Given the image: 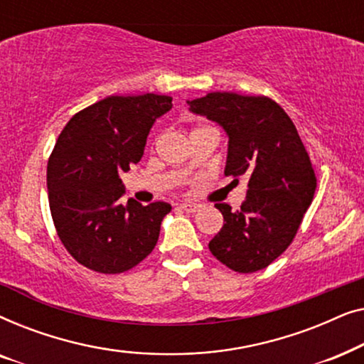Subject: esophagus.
I'll return each instance as SVG.
<instances>
[{"label": "esophagus", "instance_id": "esophagus-1", "mask_svg": "<svg viewBox=\"0 0 364 364\" xmlns=\"http://www.w3.org/2000/svg\"><path fill=\"white\" fill-rule=\"evenodd\" d=\"M182 208V210H186V212H191V213H193V212H197L198 208H200V205H198V203H191V202H183V203H181V205H178Z\"/></svg>", "mask_w": 364, "mask_h": 364}]
</instances>
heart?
<instances>
[{
	"label": "heart",
	"mask_w": 364,
	"mask_h": 364,
	"mask_svg": "<svg viewBox=\"0 0 364 364\" xmlns=\"http://www.w3.org/2000/svg\"><path fill=\"white\" fill-rule=\"evenodd\" d=\"M202 127H207V126H200V127H197V129H202ZM197 129H193V131H197Z\"/></svg>",
	"instance_id": "heart-1"
}]
</instances>
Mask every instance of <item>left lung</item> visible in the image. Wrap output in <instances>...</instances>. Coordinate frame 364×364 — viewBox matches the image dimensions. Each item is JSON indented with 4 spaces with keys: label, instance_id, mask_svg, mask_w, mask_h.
I'll return each instance as SVG.
<instances>
[{
    "label": "left lung",
    "instance_id": "8db88e82",
    "mask_svg": "<svg viewBox=\"0 0 364 364\" xmlns=\"http://www.w3.org/2000/svg\"><path fill=\"white\" fill-rule=\"evenodd\" d=\"M187 104L228 134L225 176L237 182L248 178L238 210L215 203L223 227L208 248L233 272L267 268L290 247L316 191L315 171L295 124L267 96L208 92Z\"/></svg>",
    "mask_w": 364,
    "mask_h": 364
}]
</instances>
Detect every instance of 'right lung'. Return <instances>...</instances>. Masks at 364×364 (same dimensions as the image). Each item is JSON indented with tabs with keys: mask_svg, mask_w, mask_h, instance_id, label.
Wrapping results in <instances>:
<instances>
[{
	"mask_svg": "<svg viewBox=\"0 0 364 364\" xmlns=\"http://www.w3.org/2000/svg\"><path fill=\"white\" fill-rule=\"evenodd\" d=\"M172 107L171 96H109L66 124L48 161L49 208L59 240L82 267L122 273L159 240L171 203L122 205V181L141 161L152 124Z\"/></svg>",
	"mask_w": 364,
	"mask_h": 364,
	"instance_id": "right-lung-1",
	"label": "right lung"
}]
</instances>
